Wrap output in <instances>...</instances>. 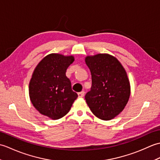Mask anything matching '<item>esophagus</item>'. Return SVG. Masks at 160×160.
Returning <instances> with one entry per match:
<instances>
[{"label":"esophagus","mask_w":160,"mask_h":160,"mask_svg":"<svg viewBox=\"0 0 160 160\" xmlns=\"http://www.w3.org/2000/svg\"><path fill=\"white\" fill-rule=\"evenodd\" d=\"M78 97H79V98H83L84 96V91H81V92L78 93Z\"/></svg>","instance_id":"esophagus-1"}]
</instances>
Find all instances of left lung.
Masks as SVG:
<instances>
[{
  "instance_id": "obj_1",
  "label": "left lung",
  "mask_w": 160,
  "mask_h": 160,
  "mask_svg": "<svg viewBox=\"0 0 160 160\" xmlns=\"http://www.w3.org/2000/svg\"><path fill=\"white\" fill-rule=\"evenodd\" d=\"M85 62L92 80L91 91L85 95L87 103L97 118L110 120L128 101L131 87L127 72L116 58L107 53L87 56Z\"/></svg>"
}]
</instances>
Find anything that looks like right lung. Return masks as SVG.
Masks as SVG:
<instances>
[{"instance_id":"obj_1","label":"right lung","mask_w":160,"mask_h":160,"mask_svg":"<svg viewBox=\"0 0 160 160\" xmlns=\"http://www.w3.org/2000/svg\"><path fill=\"white\" fill-rule=\"evenodd\" d=\"M74 61L73 56L51 53L35 68L29 86V98L40 113L58 120L71 109L78 94L71 89L66 71Z\"/></svg>"}]
</instances>
